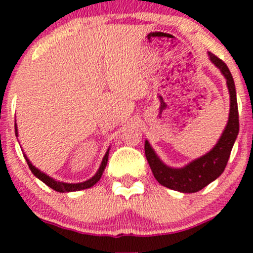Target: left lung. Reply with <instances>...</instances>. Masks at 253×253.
Instances as JSON below:
<instances>
[{"mask_svg":"<svg viewBox=\"0 0 253 253\" xmlns=\"http://www.w3.org/2000/svg\"><path fill=\"white\" fill-rule=\"evenodd\" d=\"M208 57L225 77L229 92L227 125L213 149L184 167L172 168L165 164L155 152L149 141L145 140V156L155 178L164 187L179 193H196L207 187L210 183L215 181L227 165L232 147L239 133V114H238L237 92L233 77L227 65L220 58L211 52H208Z\"/></svg>","mask_w":253,"mask_h":253,"instance_id":"8db88e82","label":"left lung"}]
</instances>
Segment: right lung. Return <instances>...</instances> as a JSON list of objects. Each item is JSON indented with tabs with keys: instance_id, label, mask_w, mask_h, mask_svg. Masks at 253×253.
<instances>
[{
	"instance_id": "add662e5",
	"label": "right lung",
	"mask_w": 253,
	"mask_h": 253,
	"mask_svg": "<svg viewBox=\"0 0 253 253\" xmlns=\"http://www.w3.org/2000/svg\"><path fill=\"white\" fill-rule=\"evenodd\" d=\"M15 135L19 136V133H17L16 123H15ZM109 149H110V147H108V150H107L106 155L103 156V159H102V162H101L100 168H98V170L96 171V173H95V175L92 176L91 178L86 179V181H84V182H80V183H66V182L57 181V179H54L53 177L46 175L45 172H42V171H40L39 169H38V168L34 167V165L31 163V161L27 158V156H26L25 153H24V157H25L26 162H27L28 167H30L32 173H33V175L36 176L37 178H39L40 181H42L46 185H48V187L52 188V189H53V190L59 191V193H70V191H78V190L88 189V188H91L92 185L96 184V183L100 181L101 176H102L103 171H104V169H106L107 162H108Z\"/></svg>"
}]
</instances>
